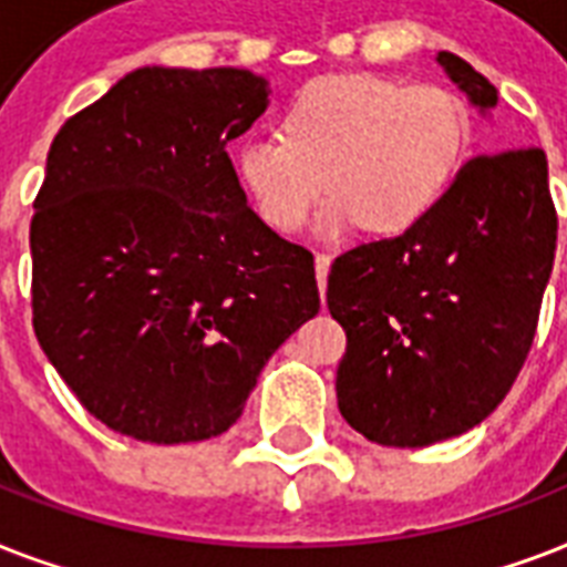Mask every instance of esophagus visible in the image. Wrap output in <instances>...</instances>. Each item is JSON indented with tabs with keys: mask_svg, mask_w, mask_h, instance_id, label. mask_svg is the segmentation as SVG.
I'll return each mask as SVG.
<instances>
[{
	"mask_svg": "<svg viewBox=\"0 0 567 567\" xmlns=\"http://www.w3.org/2000/svg\"><path fill=\"white\" fill-rule=\"evenodd\" d=\"M329 265H332V256H327V252H318V256H315V270H318V288H320V297H323V291H327Z\"/></svg>",
	"mask_w": 567,
	"mask_h": 567,
	"instance_id": "34e87169",
	"label": "esophagus"
}]
</instances>
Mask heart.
<instances>
[{
    "label": "heart",
    "mask_w": 567,
    "mask_h": 567,
    "mask_svg": "<svg viewBox=\"0 0 567 567\" xmlns=\"http://www.w3.org/2000/svg\"><path fill=\"white\" fill-rule=\"evenodd\" d=\"M471 137L465 102L432 82L400 84L364 73L320 75L282 111V141L249 135L235 173L258 217L297 231L323 190V238L364 226L400 235L453 185Z\"/></svg>",
    "instance_id": "1"
}]
</instances>
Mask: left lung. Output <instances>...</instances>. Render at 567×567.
Here are the masks:
<instances>
[{"mask_svg":"<svg viewBox=\"0 0 567 567\" xmlns=\"http://www.w3.org/2000/svg\"><path fill=\"white\" fill-rule=\"evenodd\" d=\"M450 82L480 114L497 87L453 52ZM556 208L542 150L476 155L421 223L347 249L327 306L344 327L338 409L382 447H430L501 405L536 336Z\"/></svg>","mask_w":567,"mask_h":567,"instance_id":"8db88e82","label":"left lung"}]
</instances>
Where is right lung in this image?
Returning <instances> with one entry per match:
<instances>
[{
  "label": "right lung",
  "mask_w": 567,
  "mask_h": 567,
  "mask_svg": "<svg viewBox=\"0 0 567 567\" xmlns=\"http://www.w3.org/2000/svg\"><path fill=\"white\" fill-rule=\"evenodd\" d=\"M267 96L249 70L141 66L49 146L29 235L34 336L120 435L226 432L318 315L315 258L249 208L226 153Z\"/></svg>",
  "instance_id": "right-lung-1"
}]
</instances>
